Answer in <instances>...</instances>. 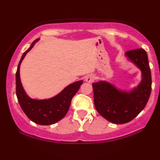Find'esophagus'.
Returning <instances> with one entry per match:
<instances>
[{
    "instance_id": "1",
    "label": "esophagus",
    "mask_w": 160,
    "mask_h": 160,
    "mask_svg": "<svg viewBox=\"0 0 160 160\" xmlns=\"http://www.w3.org/2000/svg\"><path fill=\"white\" fill-rule=\"evenodd\" d=\"M85 80H86V82H90V83H92V82H94V80H95V77L93 76V75H92V74H89V75H87V76L86 77Z\"/></svg>"
}]
</instances>
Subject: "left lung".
<instances>
[{"label":"left lung","mask_w":160,"mask_h":160,"mask_svg":"<svg viewBox=\"0 0 160 160\" xmlns=\"http://www.w3.org/2000/svg\"><path fill=\"white\" fill-rule=\"evenodd\" d=\"M125 56L141 72V80L136 87L126 91L105 80L92 83L95 109L116 124L126 123L136 117L146 106L151 92V73L146 51L133 49Z\"/></svg>","instance_id":"8db88e82"}]
</instances>
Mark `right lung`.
Wrapping results in <instances>:
<instances>
[{"instance_id": "add662e5", "label": "right lung", "mask_w": 160, "mask_h": 160, "mask_svg": "<svg viewBox=\"0 0 160 160\" xmlns=\"http://www.w3.org/2000/svg\"><path fill=\"white\" fill-rule=\"evenodd\" d=\"M40 39L33 41L32 45L23 53L16 74V96L24 113L32 122L42 126H48L61 120L68 111L71 99L80 89L82 80L69 84L58 94L50 98L34 99L28 96L24 90L20 79L19 70L22 62L26 54Z\"/></svg>"}]
</instances>
